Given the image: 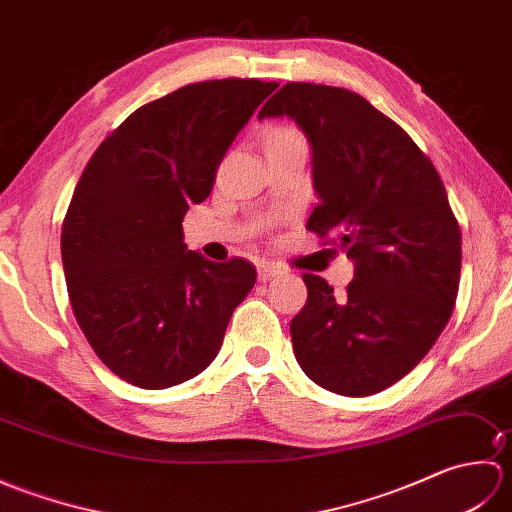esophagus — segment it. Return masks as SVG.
<instances>
[{
	"instance_id": "obj_1",
	"label": "esophagus",
	"mask_w": 512,
	"mask_h": 512,
	"mask_svg": "<svg viewBox=\"0 0 512 512\" xmlns=\"http://www.w3.org/2000/svg\"><path fill=\"white\" fill-rule=\"evenodd\" d=\"M279 275H284V270H281L273 262H264V264L257 266V277H259V281H264V284H266V281H270V279L279 277Z\"/></svg>"
}]
</instances>
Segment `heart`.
Listing matches in <instances>:
<instances>
[{
  "label": "heart",
  "mask_w": 512,
  "mask_h": 512,
  "mask_svg": "<svg viewBox=\"0 0 512 512\" xmlns=\"http://www.w3.org/2000/svg\"><path fill=\"white\" fill-rule=\"evenodd\" d=\"M279 132H286V129H279Z\"/></svg>",
  "instance_id": "heart-1"
}]
</instances>
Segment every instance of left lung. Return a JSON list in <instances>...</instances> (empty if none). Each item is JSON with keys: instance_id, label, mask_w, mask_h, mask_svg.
Wrapping results in <instances>:
<instances>
[{"instance_id": "obj_1", "label": "left lung", "mask_w": 512, "mask_h": 512, "mask_svg": "<svg viewBox=\"0 0 512 512\" xmlns=\"http://www.w3.org/2000/svg\"><path fill=\"white\" fill-rule=\"evenodd\" d=\"M288 116L312 147L319 204L308 231L334 235L354 262L347 290L303 275L308 301L290 323L297 363L319 387L372 396L416 367L449 323L462 235L433 162L361 94L286 83L259 118Z\"/></svg>"}]
</instances>
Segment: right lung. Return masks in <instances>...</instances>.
I'll return each instance as SVG.
<instances>
[{
  "mask_svg": "<svg viewBox=\"0 0 512 512\" xmlns=\"http://www.w3.org/2000/svg\"><path fill=\"white\" fill-rule=\"evenodd\" d=\"M277 85H184L138 107L85 165L61 228L65 284L85 339L127 383L167 389L204 372L255 286L246 259L187 250L182 220Z\"/></svg>",
  "mask_w": 512,
  "mask_h": 512,
  "instance_id": "add662e5",
  "label": "right lung"
}]
</instances>
